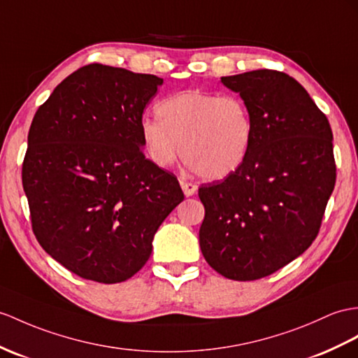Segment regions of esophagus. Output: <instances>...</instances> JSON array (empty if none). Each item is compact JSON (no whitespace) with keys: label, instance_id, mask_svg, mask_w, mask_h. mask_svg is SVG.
I'll return each instance as SVG.
<instances>
[{"label":"esophagus","instance_id":"34e87169","mask_svg":"<svg viewBox=\"0 0 358 358\" xmlns=\"http://www.w3.org/2000/svg\"><path fill=\"white\" fill-rule=\"evenodd\" d=\"M180 187H182V189H184V194H185L187 197L194 196L196 191H197V185H196V184H193V182L184 180V179L180 180Z\"/></svg>","mask_w":358,"mask_h":358}]
</instances>
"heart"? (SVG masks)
<instances>
[{"instance_id": "1", "label": "heart", "mask_w": 358, "mask_h": 358, "mask_svg": "<svg viewBox=\"0 0 358 358\" xmlns=\"http://www.w3.org/2000/svg\"><path fill=\"white\" fill-rule=\"evenodd\" d=\"M159 120L143 118L139 132L149 158L158 167L182 159L205 179H223L246 161L254 123L238 95L184 91L156 106Z\"/></svg>"}]
</instances>
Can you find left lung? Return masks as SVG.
Returning a JSON list of instances; mask_svg holds the SVG:
<instances>
[{
	"label": "left lung",
	"mask_w": 358,
	"mask_h": 358,
	"mask_svg": "<svg viewBox=\"0 0 358 358\" xmlns=\"http://www.w3.org/2000/svg\"><path fill=\"white\" fill-rule=\"evenodd\" d=\"M254 123L246 161L199 188L206 263L234 281H255L302 255L317 237L336 185L327 115L289 74L257 69L222 77Z\"/></svg>",
	"instance_id": "8db88e82"
}]
</instances>
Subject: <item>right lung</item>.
Wrapping results in <instances>:
<instances>
[{
    "instance_id": "1",
    "label": "right lung",
    "mask_w": 358,
    "mask_h": 358,
    "mask_svg": "<svg viewBox=\"0 0 358 358\" xmlns=\"http://www.w3.org/2000/svg\"><path fill=\"white\" fill-rule=\"evenodd\" d=\"M162 78L91 64L41 104L22 187L42 249L85 280L132 278L155 232L182 200L178 178L141 152L139 123Z\"/></svg>"
}]
</instances>
